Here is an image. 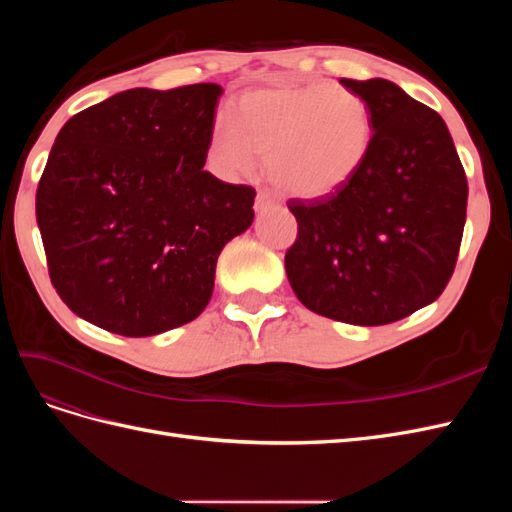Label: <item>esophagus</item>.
I'll list each match as a JSON object with an SVG mask.
<instances>
[{
  "instance_id": "34e87169",
  "label": "esophagus",
  "mask_w": 512,
  "mask_h": 512,
  "mask_svg": "<svg viewBox=\"0 0 512 512\" xmlns=\"http://www.w3.org/2000/svg\"><path fill=\"white\" fill-rule=\"evenodd\" d=\"M277 203L275 200L267 194V192H258V196H256V205H254V209L260 213V211H267V209H271V207H275Z\"/></svg>"
}]
</instances>
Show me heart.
<instances>
[{
	"label": "heart",
	"instance_id": "1",
	"mask_svg": "<svg viewBox=\"0 0 512 512\" xmlns=\"http://www.w3.org/2000/svg\"><path fill=\"white\" fill-rule=\"evenodd\" d=\"M374 121L365 98L337 83L245 91L232 119L218 117L209 162L222 177L250 173L267 156L277 188L299 198L342 190L367 162Z\"/></svg>",
	"mask_w": 512,
	"mask_h": 512
}]
</instances>
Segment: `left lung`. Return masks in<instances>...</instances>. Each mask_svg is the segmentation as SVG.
I'll use <instances>...</instances> for the list:
<instances>
[{
    "label": "left lung",
    "mask_w": 512,
    "mask_h": 512,
    "mask_svg": "<svg viewBox=\"0 0 512 512\" xmlns=\"http://www.w3.org/2000/svg\"><path fill=\"white\" fill-rule=\"evenodd\" d=\"M374 121L367 162L335 194L288 209L286 252L297 299L339 322L378 327L436 301L455 271L468 179L444 119L386 79H339Z\"/></svg>",
    "instance_id": "left-lung-1"
}]
</instances>
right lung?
Listing matches in <instances>:
<instances>
[{
    "mask_svg": "<svg viewBox=\"0 0 512 512\" xmlns=\"http://www.w3.org/2000/svg\"><path fill=\"white\" fill-rule=\"evenodd\" d=\"M222 87H136L66 121L36 192L51 282L72 312L149 337L207 307L222 247L252 226L254 188L203 168Z\"/></svg>",
    "mask_w": 512,
    "mask_h": 512,
    "instance_id": "obj_1",
    "label": "right lung"
}]
</instances>
